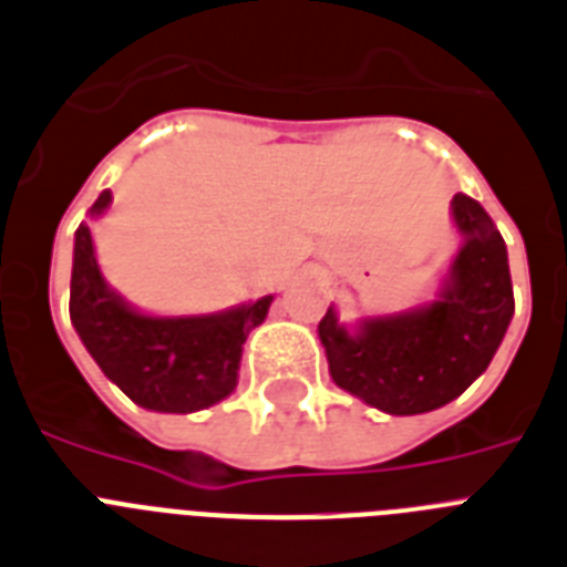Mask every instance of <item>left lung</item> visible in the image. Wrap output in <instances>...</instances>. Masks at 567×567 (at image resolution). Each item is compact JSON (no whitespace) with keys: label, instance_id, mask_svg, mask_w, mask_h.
Here are the masks:
<instances>
[{"label":"left lung","instance_id":"8db88e82","mask_svg":"<svg viewBox=\"0 0 567 567\" xmlns=\"http://www.w3.org/2000/svg\"><path fill=\"white\" fill-rule=\"evenodd\" d=\"M451 218L463 247L434 302L388 317H363L355 331L334 308L317 326L334 384L390 413L436 411L489 367L513 320L507 244L477 200L454 195Z\"/></svg>","mask_w":567,"mask_h":567}]
</instances>
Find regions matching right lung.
<instances>
[{
    "label": "right lung",
    "instance_id": "add662e5",
    "mask_svg": "<svg viewBox=\"0 0 567 567\" xmlns=\"http://www.w3.org/2000/svg\"><path fill=\"white\" fill-rule=\"evenodd\" d=\"M113 195L101 192L90 218L107 209ZM274 297L218 315L151 317L131 308L99 270L92 233H75L69 285V317L86 352L95 358L131 402L159 413H195L227 399L238 384L247 334L265 323Z\"/></svg>",
    "mask_w": 567,
    "mask_h": 567
}]
</instances>
